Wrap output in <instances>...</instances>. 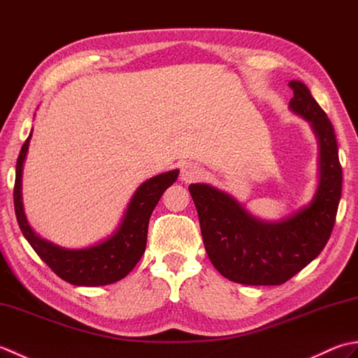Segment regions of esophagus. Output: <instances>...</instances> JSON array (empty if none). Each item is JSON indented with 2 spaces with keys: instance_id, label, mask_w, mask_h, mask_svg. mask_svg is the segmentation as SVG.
<instances>
[{
  "instance_id": "1",
  "label": "esophagus",
  "mask_w": 358,
  "mask_h": 358,
  "mask_svg": "<svg viewBox=\"0 0 358 358\" xmlns=\"http://www.w3.org/2000/svg\"><path fill=\"white\" fill-rule=\"evenodd\" d=\"M201 169L196 164L192 163H186L183 167H181V173H180V178L181 181H185V183H192L196 178L200 177Z\"/></svg>"
}]
</instances>
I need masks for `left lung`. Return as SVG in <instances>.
Here are the masks:
<instances>
[{
  "mask_svg": "<svg viewBox=\"0 0 358 358\" xmlns=\"http://www.w3.org/2000/svg\"><path fill=\"white\" fill-rule=\"evenodd\" d=\"M289 109L313 127L320 146V181L313 201L280 222H263L218 189L191 185L210 263L235 283L275 286L292 278L328 243L341 196V166L331 120L301 81H289Z\"/></svg>",
  "mask_w": 358,
  "mask_h": 358,
  "instance_id": "left-lung-1",
  "label": "left lung"
}]
</instances>
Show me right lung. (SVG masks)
I'll use <instances>...</instances> for the list:
<instances>
[{
	"label": "right lung",
	"instance_id": "add662e5",
	"mask_svg": "<svg viewBox=\"0 0 358 358\" xmlns=\"http://www.w3.org/2000/svg\"><path fill=\"white\" fill-rule=\"evenodd\" d=\"M30 138H32V132L29 134L18 155L13 187L15 215L29 245L59 278L71 285L104 286L124 278L144 254L152 210L166 189L175 183L178 171L159 173L144 181L129 201L118 229L109 238L85 249H66L38 237L27 223L24 208H22L21 178Z\"/></svg>",
	"mask_w": 358,
	"mask_h": 358
}]
</instances>
